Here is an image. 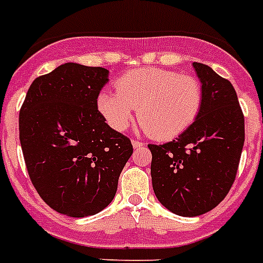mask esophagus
<instances>
[{
	"label": "esophagus",
	"instance_id": "obj_1",
	"mask_svg": "<svg viewBox=\"0 0 263 263\" xmlns=\"http://www.w3.org/2000/svg\"><path fill=\"white\" fill-rule=\"evenodd\" d=\"M143 143H141V141H138V140H132V147L134 148H140V147H143Z\"/></svg>",
	"mask_w": 263,
	"mask_h": 263
}]
</instances>
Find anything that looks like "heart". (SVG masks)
Masks as SVG:
<instances>
[{
	"instance_id": "1",
	"label": "heart",
	"mask_w": 263,
	"mask_h": 263,
	"mask_svg": "<svg viewBox=\"0 0 263 263\" xmlns=\"http://www.w3.org/2000/svg\"><path fill=\"white\" fill-rule=\"evenodd\" d=\"M116 92L103 91L98 111L107 124L124 131L135 116L143 128L159 140L179 136L197 119L202 106V87L197 78L159 67L132 70L115 83Z\"/></svg>"
}]
</instances>
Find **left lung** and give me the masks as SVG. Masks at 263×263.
<instances>
[{"label":"left lung","mask_w":263,"mask_h":263,"mask_svg":"<svg viewBox=\"0 0 263 263\" xmlns=\"http://www.w3.org/2000/svg\"><path fill=\"white\" fill-rule=\"evenodd\" d=\"M193 67L202 87L197 119L176 140L148 145L155 195L182 217L201 216L225 198L245 141V120L232 83L209 66L193 62Z\"/></svg>","instance_id":"left-lung-1"}]
</instances>
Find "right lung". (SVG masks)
Here are the masks:
<instances>
[{"label": "right lung", "instance_id": "add662e5", "mask_svg": "<svg viewBox=\"0 0 263 263\" xmlns=\"http://www.w3.org/2000/svg\"><path fill=\"white\" fill-rule=\"evenodd\" d=\"M108 74L74 62L58 66L31 83L20 111V141L31 182L65 216L81 218L108 206L134 151L98 111Z\"/></svg>", "mask_w": 263, "mask_h": 263}]
</instances>
